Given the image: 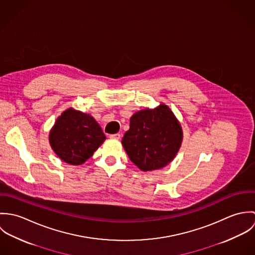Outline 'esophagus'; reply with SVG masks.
Segmentation results:
<instances>
[{
  "label": "esophagus",
  "instance_id": "34e87169",
  "mask_svg": "<svg viewBox=\"0 0 255 255\" xmlns=\"http://www.w3.org/2000/svg\"><path fill=\"white\" fill-rule=\"evenodd\" d=\"M110 137L112 139H120L121 138V133H115V134H111Z\"/></svg>",
  "mask_w": 255,
  "mask_h": 255
}]
</instances>
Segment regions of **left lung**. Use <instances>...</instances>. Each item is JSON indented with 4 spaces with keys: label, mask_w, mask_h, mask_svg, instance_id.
I'll use <instances>...</instances> for the list:
<instances>
[{
    "label": "left lung",
    "mask_w": 255,
    "mask_h": 255,
    "mask_svg": "<svg viewBox=\"0 0 255 255\" xmlns=\"http://www.w3.org/2000/svg\"><path fill=\"white\" fill-rule=\"evenodd\" d=\"M182 129L171 109L164 104L136 112L122 144L130 161L141 171L167 166L182 145Z\"/></svg>",
    "instance_id": "obj_1"
}]
</instances>
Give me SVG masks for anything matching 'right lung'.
I'll use <instances>...</instances> for the list:
<instances>
[{"mask_svg":"<svg viewBox=\"0 0 255 255\" xmlns=\"http://www.w3.org/2000/svg\"><path fill=\"white\" fill-rule=\"evenodd\" d=\"M106 136L88 114L70 108L56 121L49 141L57 156L70 165H81L99 148Z\"/></svg>","mask_w":255,"mask_h":255,"instance_id":"right-lung-1","label":"right lung"}]
</instances>
